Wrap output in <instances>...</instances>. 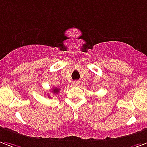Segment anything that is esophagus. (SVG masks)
Returning a JSON list of instances; mask_svg holds the SVG:
<instances>
[{
	"mask_svg": "<svg viewBox=\"0 0 147 147\" xmlns=\"http://www.w3.org/2000/svg\"><path fill=\"white\" fill-rule=\"evenodd\" d=\"M73 85L75 86H78L80 85V82H79V81H75L73 82Z\"/></svg>",
	"mask_w": 147,
	"mask_h": 147,
	"instance_id": "34e87169",
	"label": "esophagus"
}]
</instances>
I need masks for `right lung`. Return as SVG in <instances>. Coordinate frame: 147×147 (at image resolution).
<instances>
[{"label": "right lung", "mask_w": 147, "mask_h": 147, "mask_svg": "<svg viewBox=\"0 0 147 147\" xmlns=\"http://www.w3.org/2000/svg\"><path fill=\"white\" fill-rule=\"evenodd\" d=\"M51 91H52V92H53V93L57 94L59 92V89L58 88H53V89H52Z\"/></svg>", "instance_id": "obj_1"}]
</instances>
